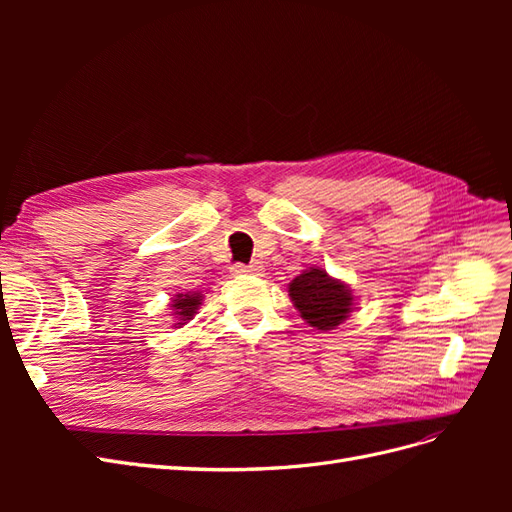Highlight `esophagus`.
<instances>
[{
  "label": "esophagus",
  "mask_w": 512,
  "mask_h": 512,
  "mask_svg": "<svg viewBox=\"0 0 512 512\" xmlns=\"http://www.w3.org/2000/svg\"><path fill=\"white\" fill-rule=\"evenodd\" d=\"M230 271L235 273V275H243V273H256V275H260L262 269L258 265H232Z\"/></svg>",
  "instance_id": "obj_1"
}]
</instances>
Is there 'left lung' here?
<instances>
[{
	"label": "left lung",
	"mask_w": 512,
	"mask_h": 512,
	"mask_svg": "<svg viewBox=\"0 0 512 512\" xmlns=\"http://www.w3.org/2000/svg\"><path fill=\"white\" fill-rule=\"evenodd\" d=\"M288 292L301 318L320 331H331L342 324L354 305L352 290L316 267L294 277Z\"/></svg>",
	"instance_id": "obj_1"
}]
</instances>
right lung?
<instances>
[{
	"instance_id": "right-lung-1",
	"label": "right lung",
	"mask_w": 512,
	"mask_h": 512,
	"mask_svg": "<svg viewBox=\"0 0 512 512\" xmlns=\"http://www.w3.org/2000/svg\"><path fill=\"white\" fill-rule=\"evenodd\" d=\"M200 301H203V294L200 292H190V294H177L175 297V301H173V312H175V316L179 318V327L181 324H185V320H192L194 318V314H196V309H198V305H200Z\"/></svg>"
}]
</instances>
